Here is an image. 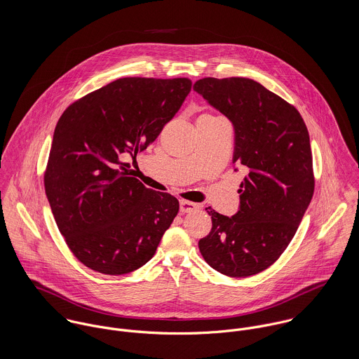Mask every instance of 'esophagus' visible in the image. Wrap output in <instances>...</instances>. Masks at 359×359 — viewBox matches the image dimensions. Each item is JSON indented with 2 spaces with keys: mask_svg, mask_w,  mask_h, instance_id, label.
<instances>
[{
  "mask_svg": "<svg viewBox=\"0 0 359 359\" xmlns=\"http://www.w3.org/2000/svg\"><path fill=\"white\" fill-rule=\"evenodd\" d=\"M201 205L198 203H194V202H189V201H180V210L181 212H191V211H195L198 210Z\"/></svg>",
  "mask_w": 359,
  "mask_h": 359,
  "instance_id": "obj_1",
  "label": "esophagus"
}]
</instances>
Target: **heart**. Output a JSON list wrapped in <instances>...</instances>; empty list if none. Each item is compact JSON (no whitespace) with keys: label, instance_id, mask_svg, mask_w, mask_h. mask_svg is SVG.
<instances>
[{"label":"heart","instance_id":"obj_1","mask_svg":"<svg viewBox=\"0 0 359 359\" xmlns=\"http://www.w3.org/2000/svg\"><path fill=\"white\" fill-rule=\"evenodd\" d=\"M205 116H212V114H205Z\"/></svg>","mask_w":359,"mask_h":359}]
</instances>
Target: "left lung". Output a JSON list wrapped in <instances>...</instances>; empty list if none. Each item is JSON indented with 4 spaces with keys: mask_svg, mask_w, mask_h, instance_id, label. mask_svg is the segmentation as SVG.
<instances>
[{
    "mask_svg": "<svg viewBox=\"0 0 359 359\" xmlns=\"http://www.w3.org/2000/svg\"><path fill=\"white\" fill-rule=\"evenodd\" d=\"M194 90L231 120L232 163L248 171L233 217L208 207L212 226L199 241V250L226 276H252L282 256L312 199L307 127L293 104L250 79L205 77Z\"/></svg>",
    "mask_w": 359,
    "mask_h": 359,
    "instance_id": "8db88e82",
    "label": "left lung"
}]
</instances>
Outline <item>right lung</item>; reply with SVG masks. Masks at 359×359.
Returning <instances> with one entry per match:
<instances>
[{
  "instance_id": "add662e5",
  "label": "right lung",
  "mask_w": 359,
  "mask_h": 359,
  "mask_svg": "<svg viewBox=\"0 0 359 359\" xmlns=\"http://www.w3.org/2000/svg\"><path fill=\"white\" fill-rule=\"evenodd\" d=\"M191 88L187 77H124L62 113L44 187L67 248L90 269L124 275L141 268L178 214V201L128 177L121 157L145 151Z\"/></svg>"
}]
</instances>
